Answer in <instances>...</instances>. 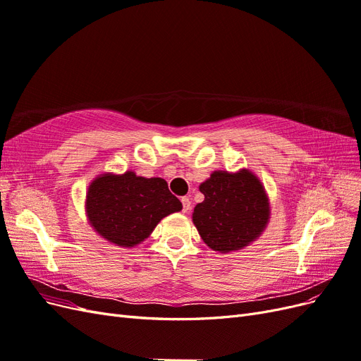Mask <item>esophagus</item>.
Instances as JSON below:
<instances>
[{"label":"esophagus","instance_id":"obj_1","mask_svg":"<svg viewBox=\"0 0 361 361\" xmlns=\"http://www.w3.org/2000/svg\"><path fill=\"white\" fill-rule=\"evenodd\" d=\"M180 202H182V211H183V212H188V211L191 209V202H190V199H188V197H182Z\"/></svg>","mask_w":361,"mask_h":361}]
</instances>
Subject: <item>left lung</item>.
Returning <instances> with one entry per match:
<instances>
[{
	"instance_id": "left-lung-1",
	"label": "left lung",
	"mask_w": 361,
	"mask_h": 361,
	"mask_svg": "<svg viewBox=\"0 0 361 361\" xmlns=\"http://www.w3.org/2000/svg\"><path fill=\"white\" fill-rule=\"evenodd\" d=\"M200 191L204 200L194 207L192 223L207 247L228 253L255 241L265 228L269 204L253 173L214 171Z\"/></svg>"
}]
</instances>
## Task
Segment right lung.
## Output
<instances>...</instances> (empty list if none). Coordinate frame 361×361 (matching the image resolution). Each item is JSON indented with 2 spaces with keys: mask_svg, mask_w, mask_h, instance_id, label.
Masks as SVG:
<instances>
[{
  "mask_svg": "<svg viewBox=\"0 0 361 361\" xmlns=\"http://www.w3.org/2000/svg\"><path fill=\"white\" fill-rule=\"evenodd\" d=\"M182 203L161 178H141L134 171L122 176L96 178L87 192V214L94 231L120 247H134Z\"/></svg>",
  "mask_w": 361,
  "mask_h": 361,
  "instance_id": "1",
  "label": "right lung"
}]
</instances>
